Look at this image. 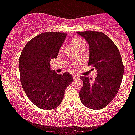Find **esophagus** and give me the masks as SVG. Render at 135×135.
<instances>
[{"instance_id":"34e87169","label":"esophagus","mask_w":135,"mask_h":135,"mask_svg":"<svg viewBox=\"0 0 135 135\" xmlns=\"http://www.w3.org/2000/svg\"><path fill=\"white\" fill-rule=\"evenodd\" d=\"M73 77H74V79H76V78H78V75H76V74H74V75H73Z\"/></svg>"}]
</instances>
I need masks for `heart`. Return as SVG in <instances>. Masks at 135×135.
<instances>
[{
    "label": "heart",
    "mask_w": 135,
    "mask_h": 135,
    "mask_svg": "<svg viewBox=\"0 0 135 135\" xmlns=\"http://www.w3.org/2000/svg\"><path fill=\"white\" fill-rule=\"evenodd\" d=\"M73 43H74V44L77 48H78V47H80V45L85 44L84 40H83V39L80 38H74L73 40Z\"/></svg>",
    "instance_id": "obj_1"
}]
</instances>
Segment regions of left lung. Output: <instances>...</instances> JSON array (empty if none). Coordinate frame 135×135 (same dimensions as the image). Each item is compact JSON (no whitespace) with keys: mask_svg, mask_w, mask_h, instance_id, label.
I'll return each instance as SVG.
<instances>
[{"mask_svg":"<svg viewBox=\"0 0 135 135\" xmlns=\"http://www.w3.org/2000/svg\"><path fill=\"white\" fill-rule=\"evenodd\" d=\"M77 33L88 41L90 47L88 66H92L97 72L94 80L80 76L83 86L79 97L89 109H104L113 100L121 85L124 73L121 56L115 43L104 33L78 31Z\"/></svg>","mask_w":135,"mask_h":135,"instance_id":"left-lung-1","label":"left lung"}]
</instances>
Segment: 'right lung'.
I'll return each instance as SVG.
<instances>
[{
  "mask_svg": "<svg viewBox=\"0 0 135 135\" xmlns=\"http://www.w3.org/2000/svg\"><path fill=\"white\" fill-rule=\"evenodd\" d=\"M66 34L45 32L28 41L19 59L20 81L28 98L36 107L51 110L63 100L66 87L73 81L71 74H57L50 69Z\"/></svg>",
  "mask_w": 135,
  "mask_h": 135,
  "instance_id": "add662e5",
  "label": "right lung"
}]
</instances>
